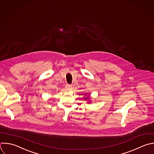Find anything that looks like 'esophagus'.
Instances as JSON below:
<instances>
[{
	"label": "esophagus",
	"mask_w": 154,
	"mask_h": 154,
	"mask_svg": "<svg viewBox=\"0 0 154 154\" xmlns=\"http://www.w3.org/2000/svg\"><path fill=\"white\" fill-rule=\"evenodd\" d=\"M66 90H67L70 91V90H72V86L71 85H70V84H67V85H66Z\"/></svg>",
	"instance_id": "34e87169"
}]
</instances>
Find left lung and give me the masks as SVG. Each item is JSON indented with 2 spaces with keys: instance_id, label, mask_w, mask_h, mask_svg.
I'll return each instance as SVG.
<instances>
[{
  "instance_id": "left-lung-1",
  "label": "left lung",
  "mask_w": 154,
  "mask_h": 154,
  "mask_svg": "<svg viewBox=\"0 0 154 154\" xmlns=\"http://www.w3.org/2000/svg\"><path fill=\"white\" fill-rule=\"evenodd\" d=\"M84 99H85V100H86V99L89 100V99H90V98H89V97H86V98H84Z\"/></svg>"
}]
</instances>
